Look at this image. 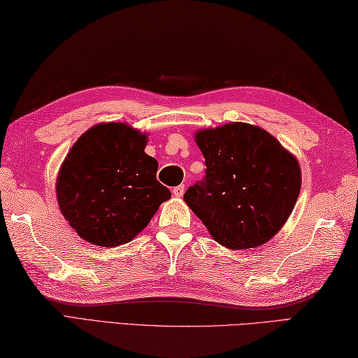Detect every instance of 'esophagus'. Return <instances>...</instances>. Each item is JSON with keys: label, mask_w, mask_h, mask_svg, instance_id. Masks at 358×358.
<instances>
[{"label": "esophagus", "mask_w": 358, "mask_h": 358, "mask_svg": "<svg viewBox=\"0 0 358 358\" xmlns=\"http://www.w3.org/2000/svg\"><path fill=\"white\" fill-rule=\"evenodd\" d=\"M172 194L175 195V196H181L185 194V185H180V186H175L173 189H172Z\"/></svg>", "instance_id": "1"}]
</instances>
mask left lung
Wrapping results in <instances>:
<instances>
[{
    "label": "left lung",
    "instance_id": "8db88e82",
    "mask_svg": "<svg viewBox=\"0 0 358 358\" xmlns=\"http://www.w3.org/2000/svg\"><path fill=\"white\" fill-rule=\"evenodd\" d=\"M195 141L206 175L186 191L189 208L220 245H264L286 223L299 199V162L271 134L246 123L200 131Z\"/></svg>",
    "mask_w": 358,
    "mask_h": 358
}]
</instances>
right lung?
Listing matches in <instances>:
<instances>
[{
    "mask_svg": "<svg viewBox=\"0 0 358 358\" xmlns=\"http://www.w3.org/2000/svg\"><path fill=\"white\" fill-rule=\"evenodd\" d=\"M146 135L124 123L90 127L73 144L57 180L64 218L96 246L131 241L150 222L171 191L157 180Z\"/></svg>",
    "mask_w": 358,
    "mask_h": 358,
    "instance_id": "add662e5",
    "label": "right lung"
}]
</instances>
